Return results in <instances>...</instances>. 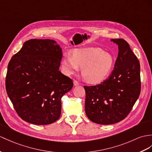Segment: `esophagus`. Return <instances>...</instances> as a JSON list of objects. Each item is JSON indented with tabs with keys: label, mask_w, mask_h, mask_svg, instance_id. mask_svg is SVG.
Returning a JSON list of instances; mask_svg holds the SVG:
<instances>
[{
	"label": "esophagus",
	"mask_w": 152,
	"mask_h": 152,
	"mask_svg": "<svg viewBox=\"0 0 152 152\" xmlns=\"http://www.w3.org/2000/svg\"><path fill=\"white\" fill-rule=\"evenodd\" d=\"M73 85L75 86H78V85H79V82L77 80H73Z\"/></svg>",
	"instance_id": "esophagus-1"
}]
</instances>
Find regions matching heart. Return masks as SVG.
Wrapping results in <instances>:
<instances>
[{"instance_id":"1","label":"heart","mask_w":152,"mask_h":152,"mask_svg":"<svg viewBox=\"0 0 152 152\" xmlns=\"http://www.w3.org/2000/svg\"><path fill=\"white\" fill-rule=\"evenodd\" d=\"M115 59L112 54L99 48H78L66 55L61 62L62 68L67 75H72L83 68L84 80L98 84L105 80L113 68Z\"/></svg>"}]
</instances>
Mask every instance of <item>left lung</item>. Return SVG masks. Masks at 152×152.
I'll return each mask as SVG.
<instances>
[{"label":"left lung","instance_id":"1","mask_svg":"<svg viewBox=\"0 0 152 152\" xmlns=\"http://www.w3.org/2000/svg\"><path fill=\"white\" fill-rule=\"evenodd\" d=\"M119 48L114 69L107 79L95 86H84L85 112L99 124H112L125 119L140 93V63L129 44L123 39H111Z\"/></svg>","mask_w":152,"mask_h":152}]
</instances>
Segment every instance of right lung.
Returning a JSON list of instances; mask_svg holds the SVG:
<instances>
[{
    "label": "right lung",
    "mask_w": 152,
    "mask_h": 152,
    "mask_svg": "<svg viewBox=\"0 0 152 152\" xmlns=\"http://www.w3.org/2000/svg\"><path fill=\"white\" fill-rule=\"evenodd\" d=\"M62 49L53 40L31 39L11 59L6 90L22 119L46 125L59 119L61 98L73 80L59 71Z\"/></svg>",
    "instance_id": "add662e5"
}]
</instances>
